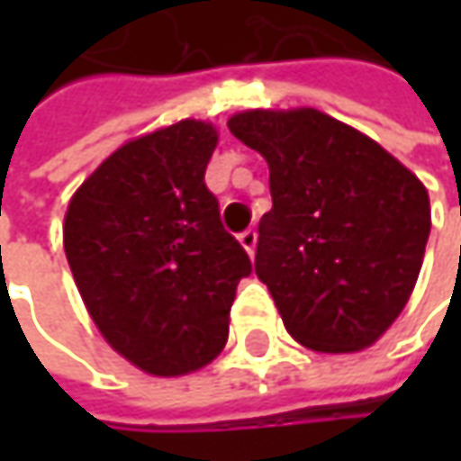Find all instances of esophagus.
<instances>
[{"label": "esophagus", "instance_id": "1", "mask_svg": "<svg viewBox=\"0 0 461 461\" xmlns=\"http://www.w3.org/2000/svg\"><path fill=\"white\" fill-rule=\"evenodd\" d=\"M239 240H240V246L246 249V254H249V257H254V254H257V240H258L257 230H243V233L239 236Z\"/></svg>", "mask_w": 461, "mask_h": 461}]
</instances>
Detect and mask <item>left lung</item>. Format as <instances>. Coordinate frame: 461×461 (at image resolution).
<instances>
[{"label":"left lung","mask_w":461,"mask_h":461,"mask_svg":"<svg viewBox=\"0 0 461 461\" xmlns=\"http://www.w3.org/2000/svg\"><path fill=\"white\" fill-rule=\"evenodd\" d=\"M228 128L269 164L254 267L287 333L326 354L375 344L416 287L431 233L426 186L377 140L312 107L246 110Z\"/></svg>","instance_id":"1"}]
</instances>
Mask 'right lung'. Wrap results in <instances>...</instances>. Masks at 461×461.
I'll return each mask as SVG.
<instances>
[{"label":"right lung","mask_w":461,"mask_h":461,"mask_svg":"<svg viewBox=\"0 0 461 461\" xmlns=\"http://www.w3.org/2000/svg\"><path fill=\"white\" fill-rule=\"evenodd\" d=\"M218 131L182 120L104 158L77 189L63 249L104 341L156 377L203 369L228 341L251 258L221 222L204 168Z\"/></svg>","instance_id":"1"}]
</instances>
